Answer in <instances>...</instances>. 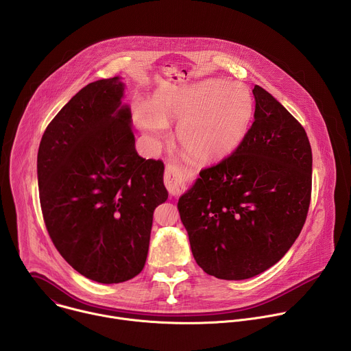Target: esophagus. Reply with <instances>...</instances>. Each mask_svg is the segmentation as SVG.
<instances>
[{"mask_svg": "<svg viewBox=\"0 0 351 351\" xmlns=\"http://www.w3.org/2000/svg\"><path fill=\"white\" fill-rule=\"evenodd\" d=\"M189 180V173L179 165L169 162L165 168V184L171 194H179Z\"/></svg>", "mask_w": 351, "mask_h": 351, "instance_id": "esophagus-1", "label": "esophagus"}]
</instances>
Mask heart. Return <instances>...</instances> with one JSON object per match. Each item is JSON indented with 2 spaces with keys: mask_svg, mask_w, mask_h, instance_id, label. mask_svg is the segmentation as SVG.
I'll return each mask as SVG.
<instances>
[{
  "mask_svg": "<svg viewBox=\"0 0 351 351\" xmlns=\"http://www.w3.org/2000/svg\"><path fill=\"white\" fill-rule=\"evenodd\" d=\"M253 114L254 99L250 90L222 79L158 93L147 108H134L138 126L157 138L164 136L167 125L180 122L178 137L182 147L202 162L232 153L243 140Z\"/></svg>",
  "mask_w": 351,
  "mask_h": 351,
  "instance_id": "heart-1",
  "label": "heart"
}]
</instances>
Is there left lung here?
<instances>
[{"label": "left lung", "mask_w": 351, "mask_h": 351, "mask_svg": "<svg viewBox=\"0 0 351 351\" xmlns=\"http://www.w3.org/2000/svg\"><path fill=\"white\" fill-rule=\"evenodd\" d=\"M253 94L252 128L229 157L202 169L178 203L195 263L226 280L275 265L302 232L311 199L304 128L263 87Z\"/></svg>", "instance_id": "obj_1"}]
</instances>
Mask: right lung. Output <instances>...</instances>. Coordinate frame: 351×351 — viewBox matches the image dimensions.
Masks as SVG:
<instances>
[{
  "label": "right lung",
  "mask_w": 351,
  "mask_h": 351,
  "mask_svg": "<svg viewBox=\"0 0 351 351\" xmlns=\"http://www.w3.org/2000/svg\"><path fill=\"white\" fill-rule=\"evenodd\" d=\"M118 76L83 87L47 126L37 154L45 228L64 260L98 283L145 264L154 210L167 202L164 162L134 148Z\"/></svg>",
  "instance_id": "add662e5"
}]
</instances>
